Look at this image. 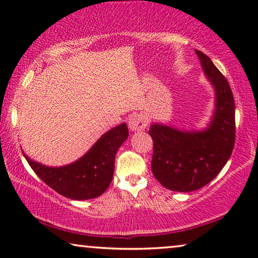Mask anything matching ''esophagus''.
<instances>
[{
  "mask_svg": "<svg viewBox=\"0 0 258 258\" xmlns=\"http://www.w3.org/2000/svg\"><path fill=\"white\" fill-rule=\"evenodd\" d=\"M147 126L146 117L143 115L140 114H134L130 116L129 118V128L133 132H139V130H142Z\"/></svg>",
  "mask_w": 258,
  "mask_h": 258,
  "instance_id": "34e87169",
  "label": "esophagus"
}]
</instances>
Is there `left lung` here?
I'll list each match as a JSON object with an SVG mask.
<instances>
[{"mask_svg": "<svg viewBox=\"0 0 258 258\" xmlns=\"http://www.w3.org/2000/svg\"><path fill=\"white\" fill-rule=\"evenodd\" d=\"M204 75L215 90V110L207 128L181 130L153 123L151 170L164 188L190 192L216 177L235 146V102L230 86L211 59L196 50Z\"/></svg>", "mask_w": 258, "mask_h": 258, "instance_id": "obj_1", "label": "left lung"}]
</instances>
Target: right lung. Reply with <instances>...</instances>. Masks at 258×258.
I'll use <instances>...</instances> for the list:
<instances>
[{
	"label": "right lung",
	"instance_id": "add662e5",
	"mask_svg": "<svg viewBox=\"0 0 258 258\" xmlns=\"http://www.w3.org/2000/svg\"><path fill=\"white\" fill-rule=\"evenodd\" d=\"M128 135V126L121 123L103 134L82 157L63 167H48L22 153L35 174L56 192L70 200H90L108 189L116 153Z\"/></svg>",
	"mask_w": 258,
	"mask_h": 258
}]
</instances>
